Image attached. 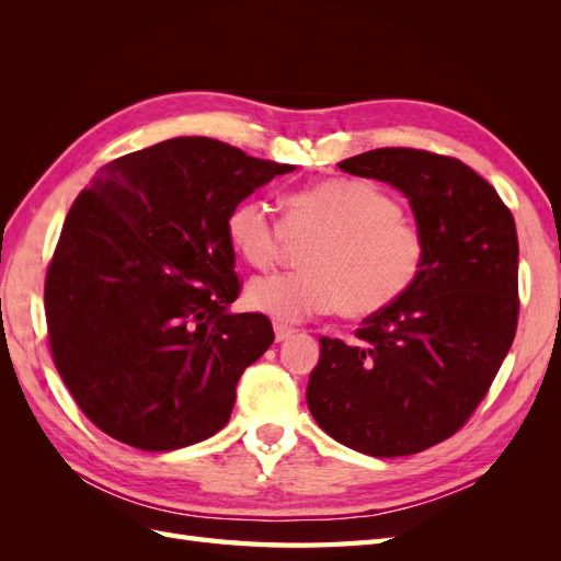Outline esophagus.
<instances>
[{
    "label": "esophagus",
    "instance_id": "obj_1",
    "mask_svg": "<svg viewBox=\"0 0 561 561\" xmlns=\"http://www.w3.org/2000/svg\"><path fill=\"white\" fill-rule=\"evenodd\" d=\"M274 330H276V342H285V339H290V336L297 332L295 328L285 325V322H276Z\"/></svg>",
    "mask_w": 561,
    "mask_h": 561
}]
</instances>
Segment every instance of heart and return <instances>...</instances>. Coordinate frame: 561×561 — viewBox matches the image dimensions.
I'll use <instances>...</instances> for the list:
<instances>
[{"mask_svg":"<svg viewBox=\"0 0 561 561\" xmlns=\"http://www.w3.org/2000/svg\"><path fill=\"white\" fill-rule=\"evenodd\" d=\"M231 250L268 268L287 243L313 239L301 254L307 268L252 278V309L301 320L342 307L346 318H371L412 293L426 266V233L400 201L367 180H320L285 196L283 222L262 196H243L227 213Z\"/></svg>","mask_w":561,"mask_h":561,"instance_id":"1","label":"heart"}]
</instances>
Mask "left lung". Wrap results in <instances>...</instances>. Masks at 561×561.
I'll use <instances>...</instances> for the list:
<instances>
[{"label": "left lung", "instance_id": "8db88e82", "mask_svg": "<svg viewBox=\"0 0 561 561\" xmlns=\"http://www.w3.org/2000/svg\"><path fill=\"white\" fill-rule=\"evenodd\" d=\"M336 165L410 198L428 252L412 293L365 318L355 344L320 339L307 402L318 426L355 451L419 454L466 426L513 346L515 219L472 168L426 149L381 147Z\"/></svg>", "mask_w": 561, "mask_h": 561}]
</instances>
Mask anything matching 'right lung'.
Returning a JSON list of instances; mask_svg holds the SVG:
<instances>
[{"instance_id":"right-lung-1","label":"right lung","mask_w":561,"mask_h":561,"mask_svg":"<svg viewBox=\"0 0 561 561\" xmlns=\"http://www.w3.org/2000/svg\"><path fill=\"white\" fill-rule=\"evenodd\" d=\"M290 171L213 138H173L105 163L77 196L44 307L58 375L100 431L171 451L227 426L274 328L227 311L241 278L225 219Z\"/></svg>"}]
</instances>
